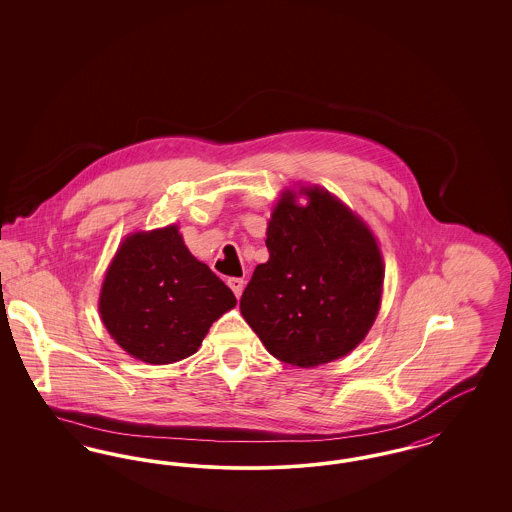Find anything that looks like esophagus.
Segmentation results:
<instances>
[{
	"instance_id": "obj_1",
	"label": "esophagus",
	"mask_w": 512,
	"mask_h": 512,
	"mask_svg": "<svg viewBox=\"0 0 512 512\" xmlns=\"http://www.w3.org/2000/svg\"><path fill=\"white\" fill-rule=\"evenodd\" d=\"M228 286H230V290L234 292L236 297H240L242 292H244V278H234V276H232V278H228Z\"/></svg>"
}]
</instances>
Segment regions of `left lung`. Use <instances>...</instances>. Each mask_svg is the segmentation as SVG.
Wrapping results in <instances>:
<instances>
[{
	"label": "left lung",
	"instance_id": "left-lung-1",
	"mask_svg": "<svg viewBox=\"0 0 512 512\" xmlns=\"http://www.w3.org/2000/svg\"><path fill=\"white\" fill-rule=\"evenodd\" d=\"M282 192L267 228L268 261L257 265L240 309L282 363L313 368L365 340L380 311L384 261L374 234L318 186Z\"/></svg>",
	"mask_w": 512,
	"mask_h": 512
}]
</instances>
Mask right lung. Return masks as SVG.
<instances>
[{"label": "right lung", "mask_w": 512, "mask_h": 512, "mask_svg": "<svg viewBox=\"0 0 512 512\" xmlns=\"http://www.w3.org/2000/svg\"><path fill=\"white\" fill-rule=\"evenodd\" d=\"M234 307L232 290L195 259L174 224L126 236L99 293L111 338L149 365L194 355L211 324Z\"/></svg>", "instance_id": "right-lung-1"}]
</instances>
